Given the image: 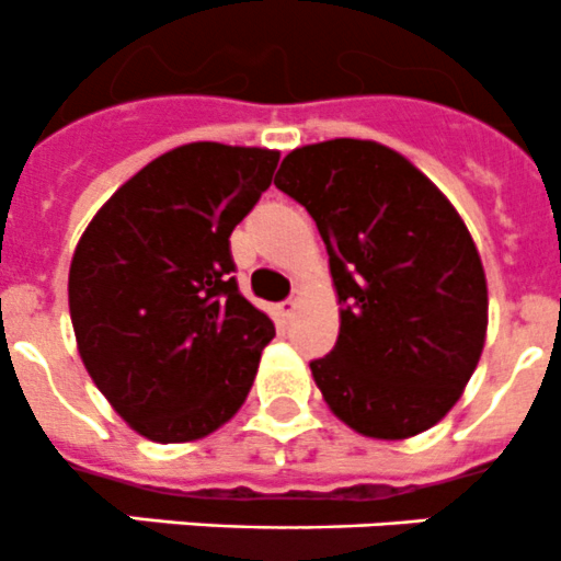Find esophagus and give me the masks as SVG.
<instances>
[{
	"mask_svg": "<svg viewBox=\"0 0 561 561\" xmlns=\"http://www.w3.org/2000/svg\"><path fill=\"white\" fill-rule=\"evenodd\" d=\"M297 305H299L297 297H288L286 302H280V316H283V319H291L294 310H297Z\"/></svg>",
	"mask_w": 561,
	"mask_h": 561,
	"instance_id": "1",
	"label": "esophagus"
}]
</instances>
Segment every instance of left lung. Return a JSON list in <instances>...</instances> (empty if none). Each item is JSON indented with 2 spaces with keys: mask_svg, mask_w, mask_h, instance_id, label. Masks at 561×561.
<instances>
[{
  "mask_svg": "<svg viewBox=\"0 0 561 561\" xmlns=\"http://www.w3.org/2000/svg\"><path fill=\"white\" fill-rule=\"evenodd\" d=\"M275 187L308 209L330 256L341 330L310 363L330 412L368 439L434 428L488 330L485 270L458 209L412 160L363 138L297 147Z\"/></svg>",
  "mask_w": 561,
  "mask_h": 561,
  "instance_id": "obj_1",
  "label": "left lung"
}]
</instances>
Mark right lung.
<instances>
[{"label": "right lung", "instance_id": "obj_1", "mask_svg": "<svg viewBox=\"0 0 561 561\" xmlns=\"http://www.w3.org/2000/svg\"><path fill=\"white\" fill-rule=\"evenodd\" d=\"M278 149L193 141L133 174L81 234L68 302L87 374L136 434L196 442L229 423L275 337L231 278L229 237Z\"/></svg>", "mask_w": 561, "mask_h": 561}]
</instances>
